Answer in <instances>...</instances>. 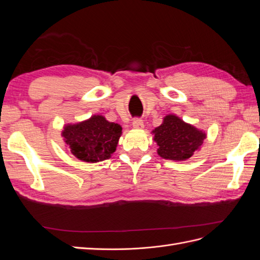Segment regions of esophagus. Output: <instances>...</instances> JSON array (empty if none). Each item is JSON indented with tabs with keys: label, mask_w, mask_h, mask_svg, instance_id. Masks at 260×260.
Returning a JSON list of instances; mask_svg holds the SVG:
<instances>
[{
	"label": "esophagus",
	"mask_w": 260,
	"mask_h": 260,
	"mask_svg": "<svg viewBox=\"0 0 260 260\" xmlns=\"http://www.w3.org/2000/svg\"><path fill=\"white\" fill-rule=\"evenodd\" d=\"M132 127L135 129H138V130L143 129L144 128L143 120L139 119V118H136V119H133V121H132Z\"/></svg>",
	"instance_id": "1"
}]
</instances>
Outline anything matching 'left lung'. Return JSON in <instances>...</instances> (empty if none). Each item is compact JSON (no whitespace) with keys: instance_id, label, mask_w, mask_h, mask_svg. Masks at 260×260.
I'll return each instance as SVG.
<instances>
[{"instance_id":"obj_1","label":"left lung","mask_w":260,"mask_h":260,"mask_svg":"<svg viewBox=\"0 0 260 260\" xmlns=\"http://www.w3.org/2000/svg\"><path fill=\"white\" fill-rule=\"evenodd\" d=\"M153 140L157 143V154L161 158L182 161L201 149L207 135L180 117L169 114L164 117L162 123L153 131Z\"/></svg>"}]
</instances>
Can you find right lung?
Segmentation results:
<instances>
[{
    "instance_id": "obj_1",
    "label": "right lung",
    "mask_w": 260,
    "mask_h": 260,
    "mask_svg": "<svg viewBox=\"0 0 260 260\" xmlns=\"http://www.w3.org/2000/svg\"><path fill=\"white\" fill-rule=\"evenodd\" d=\"M121 135V125L106 120L102 115L67 123L61 131L67 151L79 160L91 164L111 158Z\"/></svg>"
}]
</instances>
